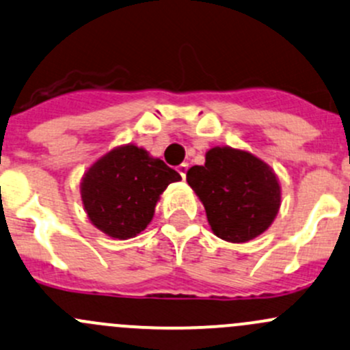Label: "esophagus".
Masks as SVG:
<instances>
[{
    "label": "esophagus",
    "mask_w": 350,
    "mask_h": 350,
    "mask_svg": "<svg viewBox=\"0 0 350 350\" xmlns=\"http://www.w3.org/2000/svg\"><path fill=\"white\" fill-rule=\"evenodd\" d=\"M187 169H189V164H187V163H183V164L178 165V172H179V174H181L183 179H186Z\"/></svg>",
    "instance_id": "1"
}]
</instances>
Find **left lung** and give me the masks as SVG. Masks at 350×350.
<instances>
[{
	"label": "left lung",
	"mask_w": 350,
	"mask_h": 350,
	"mask_svg": "<svg viewBox=\"0 0 350 350\" xmlns=\"http://www.w3.org/2000/svg\"><path fill=\"white\" fill-rule=\"evenodd\" d=\"M187 185L203 201L213 233L243 243L262 234L280 208V186L270 167L245 150L215 147L193 165Z\"/></svg>",
	"instance_id": "left-lung-1"
}]
</instances>
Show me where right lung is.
Returning <instances> with one entry per match:
<instances>
[{"label": "right lung", "instance_id": "obj_1", "mask_svg": "<svg viewBox=\"0 0 350 350\" xmlns=\"http://www.w3.org/2000/svg\"><path fill=\"white\" fill-rule=\"evenodd\" d=\"M179 172L144 149L124 146L98 159L83 176L82 201L90 221L112 238L127 240L146 230L157 200Z\"/></svg>", "mask_w": 350, "mask_h": 350}]
</instances>
